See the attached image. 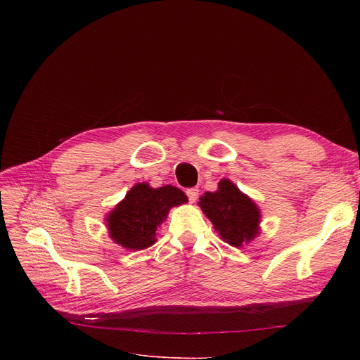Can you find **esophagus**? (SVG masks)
Instances as JSON below:
<instances>
[{
	"label": "esophagus",
	"instance_id": "1",
	"mask_svg": "<svg viewBox=\"0 0 360 360\" xmlns=\"http://www.w3.org/2000/svg\"><path fill=\"white\" fill-rule=\"evenodd\" d=\"M186 195H188L189 201H191V202H193L195 200L198 198V189H195V188H192V189H188V191H186Z\"/></svg>",
	"mask_w": 360,
	"mask_h": 360
}]
</instances>
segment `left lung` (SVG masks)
Listing matches in <instances>:
<instances>
[{"label":"left lung","instance_id":"left-lung-1","mask_svg":"<svg viewBox=\"0 0 360 360\" xmlns=\"http://www.w3.org/2000/svg\"><path fill=\"white\" fill-rule=\"evenodd\" d=\"M200 207L214 230L231 246H242L258 234L259 210L230 180H221L216 192H205Z\"/></svg>","mask_w":360,"mask_h":360}]
</instances>
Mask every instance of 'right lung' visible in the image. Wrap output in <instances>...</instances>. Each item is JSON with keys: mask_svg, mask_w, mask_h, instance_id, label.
Returning <instances> with one entry per match:
<instances>
[{"mask_svg": "<svg viewBox=\"0 0 360 360\" xmlns=\"http://www.w3.org/2000/svg\"><path fill=\"white\" fill-rule=\"evenodd\" d=\"M186 201L184 192L169 184L153 189L147 183H138L108 216V230L115 243L134 250L146 249L156 242L158 228L171 207Z\"/></svg>", "mask_w": 360, "mask_h": 360, "instance_id": "add662e5", "label": "right lung"}]
</instances>
